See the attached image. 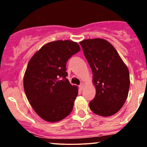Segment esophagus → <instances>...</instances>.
<instances>
[{
  "label": "esophagus",
  "mask_w": 147,
  "mask_h": 147,
  "mask_svg": "<svg viewBox=\"0 0 147 147\" xmlns=\"http://www.w3.org/2000/svg\"><path fill=\"white\" fill-rule=\"evenodd\" d=\"M79 88H80L81 90H83V89L84 88V84L83 83L81 84L80 86H79Z\"/></svg>",
  "instance_id": "1"
}]
</instances>
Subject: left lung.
<instances>
[{
  "label": "left lung",
  "mask_w": 147,
  "mask_h": 147,
  "mask_svg": "<svg viewBox=\"0 0 147 147\" xmlns=\"http://www.w3.org/2000/svg\"><path fill=\"white\" fill-rule=\"evenodd\" d=\"M92 71L95 98L89 103L94 113L109 117L120 110L129 94V69L117 50L103 38L79 42Z\"/></svg>",
  "instance_id": "8db88e82"
}]
</instances>
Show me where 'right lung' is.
Segmentation results:
<instances>
[{
	"instance_id": "obj_1",
	"label": "right lung",
	"mask_w": 147,
	"mask_h": 147,
	"mask_svg": "<svg viewBox=\"0 0 147 147\" xmlns=\"http://www.w3.org/2000/svg\"><path fill=\"white\" fill-rule=\"evenodd\" d=\"M77 42L51 41L30 59L23 77L27 98L36 113L48 122L65 118L73 109L78 87L66 79V62L80 51Z\"/></svg>"
}]
</instances>
